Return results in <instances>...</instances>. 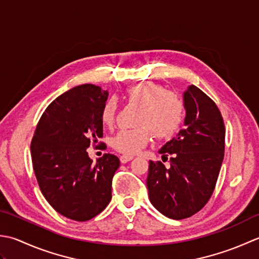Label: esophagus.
Wrapping results in <instances>:
<instances>
[{"label": "esophagus", "instance_id": "1", "mask_svg": "<svg viewBox=\"0 0 259 259\" xmlns=\"http://www.w3.org/2000/svg\"><path fill=\"white\" fill-rule=\"evenodd\" d=\"M132 160H133V156H131V155H122L119 157L120 163H127Z\"/></svg>", "mask_w": 259, "mask_h": 259}]
</instances>
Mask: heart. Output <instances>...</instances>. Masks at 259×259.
Listing matches in <instances>:
<instances>
[{
    "instance_id": "heart-1",
    "label": "heart",
    "mask_w": 259,
    "mask_h": 259,
    "mask_svg": "<svg viewBox=\"0 0 259 259\" xmlns=\"http://www.w3.org/2000/svg\"><path fill=\"white\" fill-rule=\"evenodd\" d=\"M125 97L130 104L141 108L136 120L139 127L122 130L112 137L110 144L117 152L126 155L136 154L149 144L153 134L164 140L180 130L184 120V104L176 93L166 91L164 86L153 81H141L126 88ZM116 115L117 103L109 98L100 112L102 123L112 126Z\"/></svg>"
}]
</instances>
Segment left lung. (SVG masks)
<instances>
[{"instance_id":"left-lung-1","label":"left lung","mask_w":259,"mask_h":259,"mask_svg":"<svg viewBox=\"0 0 259 259\" xmlns=\"http://www.w3.org/2000/svg\"><path fill=\"white\" fill-rule=\"evenodd\" d=\"M186 127L159 151L170 167L150 161L147 190L151 203L165 217L189 218L213 193L225 154V124L217 105L191 85L183 94Z\"/></svg>"}]
</instances>
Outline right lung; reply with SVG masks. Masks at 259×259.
Segmentation results:
<instances>
[{
	"instance_id": "add662e5",
	"label": "right lung",
	"mask_w": 259,
	"mask_h": 259,
	"mask_svg": "<svg viewBox=\"0 0 259 259\" xmlns=\"http://www.w3.org/2000/svg\"><path fill=\"white\" fill-rule=\"evenodd\" d=\"M107 97V91L92 83L60 95L42 114L31 142L42 194L57 212L71 220H91L112 199L118 157L106 153L93 163L87 153L103 137L100 112Z\"/></svg>"
}]
</instances>
